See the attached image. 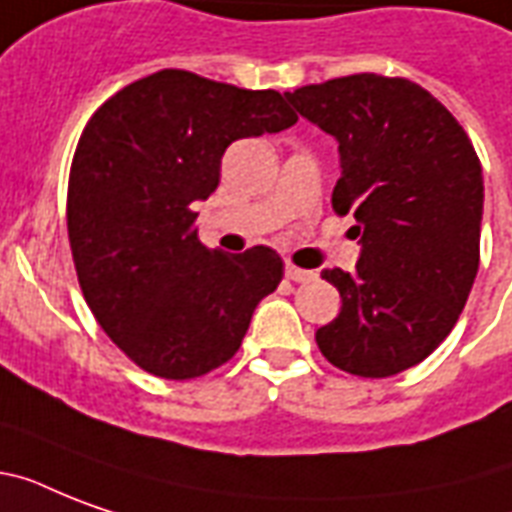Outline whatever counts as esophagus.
Segmentation results:
<instances>
[{"instance_id":"1","label":"esophagus","mask_w":512,"mask_h":512,"mask_svg":"<svg viewBox=\"0 0 512 512\" xmlns=\"http://www.w3.org/2000/svg\"><path fill=\"white\" fill-rule=\"evenodd\" d=\"M284 276H287L289 281H300V284H303V281L316 279V273L305 271V268H297V265H292V263H287V268H284Z\"/></svg>"}]
</instances>
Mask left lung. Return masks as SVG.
Listing matches in <instances>:
<instances>
[{
	"instance_id": "1",
	"label": "left lung",
	"mask_w": 512,
	"mask_h": 512,
	"mask_svg": "<svg viewBox=\"0 0 512 512\" xmlns=\"http://www.w3.org/2000/svg\"><path fill=\"white\" fill-rule=\"evenodd\" d=\"M284 98L337 140V215L353 212L356 271L321 273L342 297L316 332L329 364L390 377L446 340L478 273L484 175L460 122L409 79L353 74Z\"/></svg>"
}]
</instances>
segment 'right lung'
Listing matches in <instances>:
<instances>
[{
  "instance_id": "right-lung-1",
  "label": "right lung",
  "mask_w": 512,
  "mask_h": 512,
  "mask_svg": "<svg viewBox=\"0 0 512 512\" xmlns=\"http://www.w3.org/2000/svg\"><path fill=\"white\" fill-rule=\"evenodd\" d=\"M297 122L276 90H239L164 68L92 114L68 180V241L84 300L146 372L191 380L225 364L257 303L279 287L271 247L207 249L193 212L233 140Z\"/></svg>"
}]
</instances>
